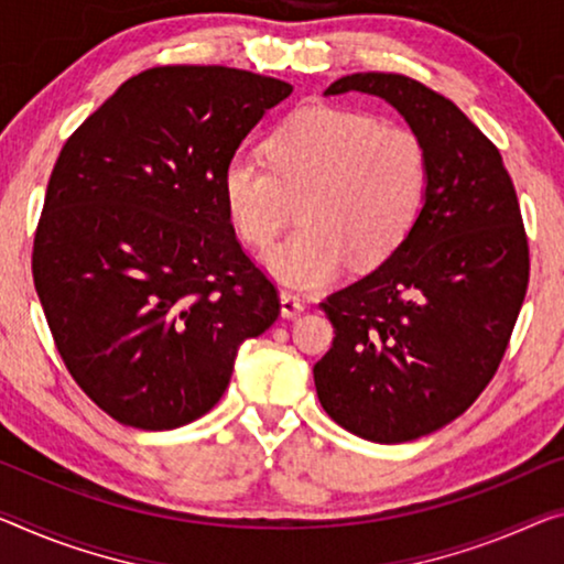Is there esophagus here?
Here are the masks:
<instances>
[{
    "label": "esophagus",
    "mask_w": 564,
    "mask_h": 564,
    "mask_svg": "<svg viewBox=\"0 0 564 564\" xmlns=\"http://www.w3.org/2000/svg\"><path fill=\"white\" fill-rule=\"evenodd\" d=\"M280 305H282V315L284 317H297L302 310H305V302H302L300 294H294L290 290L280 292Z\"/></svg>",
    "instance_id": "34e87169"
}]
</instances>
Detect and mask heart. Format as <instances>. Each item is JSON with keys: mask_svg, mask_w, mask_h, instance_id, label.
<instances>
[{"mask_svg": "<svg viewBox=\"0 0 564 564\" xmlns=\"http://www.w3.org/2000/svg\"><path fill=\"white\" fill-rule=\"evenodd\" d=\"M264 159L234 153L224 163V209L237 237L262 249L301 198L300 227L264 254L267 270L292 288H319L350 259L370 267L391 257L429 186L421 135L350 108L292 110L264 138Z\"/></svg>", "mask_w": 564, "mask_h": 564, "instance_id": "heart-1", "label": "heart"}]
</instances>
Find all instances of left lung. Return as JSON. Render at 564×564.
Instances as JSON below:
<instances>
[{"label": "left lung", "mask_w": 564, "mask_h": 564, "mask_svg": "<svg viewBox=\"0 0 564 564\" xmlns=\"http://www.w3.org/2000/svg\"><path fill=\"white\" fill-rule=\"evenodd\" d=\"M378 95L429 153L426 202L378 270L323 302L333 348L315 362L343 429L403 444L458 419L505 358L530 284V245L501 153L452 100L395 73H355L325 95Z\"/></svg>", "instance_id": "left-lung-1"}]
</instances>
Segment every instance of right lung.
I'll return each instance as SVG.
<instances>
[{
	"mask_svg": "<svg viewBox=\"0 0 564 564\" xmlns=\"http://www.w3.org/2000/svg\"><path fill=\"white\" fill-rule=\"evenodd\" d=\"M292 85L221 65L133 75L67 138L34 231L32 276L85 395L143 431L186 426L280 315L241 249L221 169Z\"/></svg>",
	"mask_w": 564,
	"mask_h": 564,
	"instance_id": "add662e5",
	"label": "right lung"
}]
</instances>
